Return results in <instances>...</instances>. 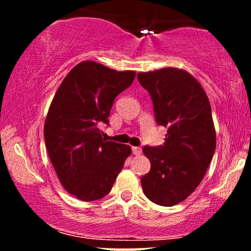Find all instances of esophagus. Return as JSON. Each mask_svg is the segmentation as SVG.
I'll return each mask as SVG.
<instances>
[{
    "label": "esophagus",
    "instance_id": "obj_1",
    "mask_svg": "<svg viewBox=\"0 0 251 251\" xmlns=\"http://www.w3.org/2000/svg\"><path fill=\"white\" fill-rule=\"evenodd\" d=\"M132 152H133V154H135V155H139V154H142V149H140V148H132Z\"/></svg>",
    "mask_w": 251,
    "mask_h": 251
}]
</instances>
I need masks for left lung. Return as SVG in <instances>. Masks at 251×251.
Wrapping results in <instances>:
<instances>
[{"mask_svg":"<svg viewBox=\"0 0 251 251\" xmlns=\"http://www.w3.org/2000/svg\"><path fill=\"white\" fill-rule=\"evenodd\" d=\"M151 96L155 122L168 128L164 145L144 146L151 162L142 177L150 201L172 206L189 197L206 174L216 150V131L208 96L184 70L166 67L138 73Z\"/></svg>","mask_w":251,"mask_h":251,"instance_id":"8db88e82","label":"left lung"}]
</instances>
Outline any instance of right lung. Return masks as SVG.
I'll use <instances>...</instances> for the list:
<instances>
[{
  "instance_id": "obj_1",
  "label": "right lung",
  "mask_w": 251,
  "mask_h": 251,
  "mask_svg": "<svg viewBox=\"0 0 251 251\" xmlns=\"http://www.w3.org/2000/svg\"><path fill=\"white\" fill-rule=\"evenodd\" d=\"M134 76V71L82 61L72 68L53 98L43 127L46 148L60 183L79 200L108 195L131 154L128 145L106 142L100 125H108L114 99Z\"/></svg>"
}]
</instances>
